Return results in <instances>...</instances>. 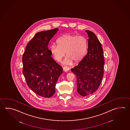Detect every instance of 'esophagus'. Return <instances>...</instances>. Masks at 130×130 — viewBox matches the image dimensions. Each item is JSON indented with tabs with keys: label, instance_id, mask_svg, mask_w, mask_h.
I'll use <instances>...</instances> for the list:
<instances>
[{
	"label": "esophagus",
	"instance_id": "34e87169",
	"mask_svg": "<svg viewBox=\"0 0 130 130\" xmlns=\"http://www.w3.org/2000/svg\"><path fill=\"white\" fill-rule=\"evenodd\" d=\"M69 70V68L68 67H63V71L64 72H67Z\"/></svg>",
	"mask_w": 130,
	"mask_h": 130
}]
</instances>
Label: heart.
<instances>
[{"label":"heart","instance_id":"b5f03b06","mask_svg":"<svg viewBox=\"0 0 130 130\" xmlns=\"http://www.w3.org/2000/svg\"><path fill=\"white\" fill-rule=\"evenodd\" d=\"M57 42L58 45H50V52L54 59L59 62L66 52L67 56L64 61L66 64H70L73 61L75 63L80 62L87 52V40L83 36L67 33L59 38Z\"/></svg>","mask_w":130,"mask_h":130}]
</instances>
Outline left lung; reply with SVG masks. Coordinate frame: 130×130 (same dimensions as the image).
I'll return each mask as SVG.
<instances>
[{
  "label": "left lung",
  "instance_id": "obj_1",
  "mask_svg": "<svg viewBox=\"0 0 130 130\" xmlns=\"http://www.w3.org/2000/svg\"><path fill=\"white\" fill-rule=\"evenodd\" d=\"M88 36L87 54L77 66L71 69L76 77L77 91L82 96L92 94L99 87L104 75V64L101 43L94 33Z\"/></svg>",
  "mask_w": 130,
  "mask_h": 130
}]
</instances>
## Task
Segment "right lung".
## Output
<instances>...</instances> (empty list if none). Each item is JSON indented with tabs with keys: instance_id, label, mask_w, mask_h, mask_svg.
<instances>
[{
	"instance_id": "1",
	"label": "right lung",
	"mask_w": 130,
	"mask_h": 130,
	"mask_svg": "<svg viewBox=\"0 0 130 130\" xmlns=\"http://www.w3.org/2000/svg\"><path fill=\"white\" fill-rule=\"evenodd\" d=\"M58 30L55 28L36 33L22 56V71L27 84L37 94L44 98L54 94L57 81L63 73L61 66L54 61L47 47Z\"/></svg>"
}]
</instances>
